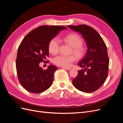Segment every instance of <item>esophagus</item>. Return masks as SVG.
Instances as JSON below:
<instances>
[{"instance_id":"1","label":"esophagus","mask_w":123,"mask_h":123,"mask_svg":"<svg viewBox=\"0 0 123 123\" xmlns=\"http://www.w3.org/2000/svg\"><path fill=\"white\" fill-rule=\"evenodd\" d=\"M63 69H66V70H71V68H67V67H62Z\"/></svg>"}]
</instances>
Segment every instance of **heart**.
<instances>
[{
    "instance_id": "1",
    "label": "heart",
    "mask_w": 123,
    "mask_h": 123,
    "mask_svg": "<svg viewBox=\"0 0 123 123\" xmlns=\"http://www.w3.org/2000/svg\"><path fill=\"white\" fill-rule=\"evenodd\" d=\"M63 40L72 47L73 52L77 58H81L85 55L86 49L83 45V39L76 33H70L63 38ZM48 49L50 53L55 55L57 54L59 49V41L56 37L51 39L48 44ZM76 57L73 55L65 56L59 55L53 59L55 65L62 67H69L71 63L76 61Z\"/></svg>"
}]
</instances>
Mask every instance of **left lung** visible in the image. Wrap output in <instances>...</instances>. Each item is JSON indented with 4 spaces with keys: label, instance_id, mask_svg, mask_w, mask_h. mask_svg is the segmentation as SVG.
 I'll list each match as a JSON object with an SVG mask.
<instances>
[{
    "label": "left lung",
    "instance_id": "1",
    "mask_svg": "<svg viewBox=\"0 0 123 123\" xmlns=\"http://www.w3.org/2000/svg\"><path fill=\"white\" fill-rule=\"evenodd\" d=\"M68 27L80 33L87 43L88 50L85 57L79 63L80 67L72 83L77 89L86 93L98 90L106 80L108 74L109 59L106 44L94 29L86 25Z\"/></svg>",
    "mask_w": 123,
    "mask_h": 123
}]
</instances>
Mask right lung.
Segmentation results:
<instances>
[{
	"label": "right lung",
	"instance_id": "obj_1",
	"mask_svg": "<svg viewBox=\"0 0 123 123\" xmlns=\"http://www.w3.org/2000/svg\"><path fill=\"white\" fill-rule=\"evenodd\" d=\"M66 29L63 26L42 25L33 29L22 40L18 49L16 67L18 79L26 90L39 93L51 86L57 68L50 65L43 70L39 65L48 61L46 60L49 57L51 39Z\"/></svg>",
	"mask_w": 123,
	"mask_h": 123
}]
</instances>
